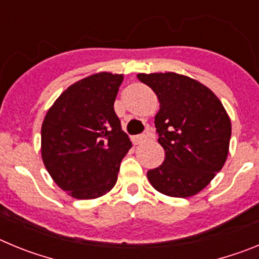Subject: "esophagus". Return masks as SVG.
<instances>
[{
  "label": "esophagus",
  "mask_w": 259,
  "mask_h": 259,
  "mask_svg": "<svg viewBox=\"0 0 259 259\" xmlns=\"http://www.w3.org/2000/svg\"><path fill=\"white\" fill-rule=\"evenodd\" d=\"M152 139V134H146V135H140V136H135L134 137V143L135 144H144L148 140Z\"/></svg>",
  "instance_id": "1"
}]
</instances>
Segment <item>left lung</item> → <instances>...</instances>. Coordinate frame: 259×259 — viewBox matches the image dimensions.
I'll return each mask as SVG.
<instances>
[{"label":"left lung","instance_id":"8db88e82","mask_svg":"<svg viewBox=\"0 0 259 259\" xmlns=\"http://www.w3.org/2000/svg\"><path fill=\"white\" fill-rule=\"evenodd\" d=\"M159 101L154 124L164 150L161 166L148 171L155 191L187 198L209 185L227 161L231 119L211 89L176 72L137 74Z\"/></svg>","mask_w":259,"mask_h":259}]
</instances>
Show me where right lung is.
<instances>
[{
  "instance_id": "right-lung-1",
  "label": "right lung",
  "mask_w": 259,
  "mask_h": 259,
  "mask_svg": "<svg viewBox=\"0 0 259 259\" xmlns=\"http://www.w3.org/2000/svg\"><path fill=\"white\" fill-rule=\"evenodd\" d=\"M122 74L97 72L61 93L41 125V157L59 188L77 200L113 189L131 149L114 111Z\"/></svg>"
}]
</instances>
